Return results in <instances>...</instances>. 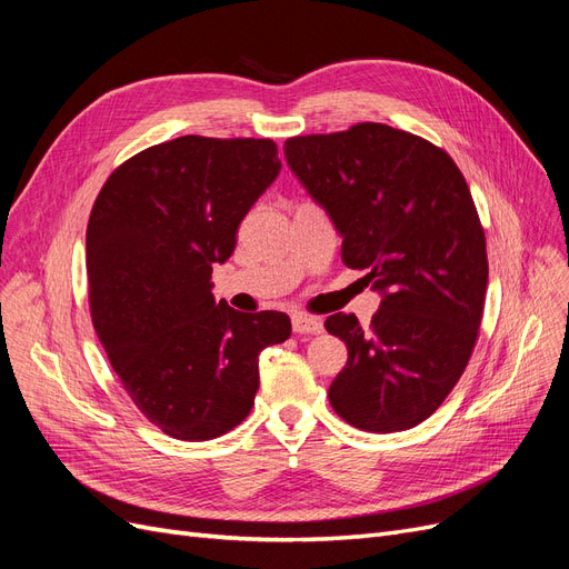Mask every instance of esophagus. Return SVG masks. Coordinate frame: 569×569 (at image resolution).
<instances>
[{
  "mask_svg": "<svg viewBox=\"0 0 569 569\" xmlns=\"http://www.w3.org/2000/svg\"><path fill=\"white\" fill-rule=\"evenodd\" d=\"M291 327H295L297 335H320L322 332V320L316 316L297 313L291 316Z\"/></svg>",
  "mask_w": 569,
  "mask_h": 569,
  "instance_id": "obj_1",
  "label": "esophagus"
}]
</instances>
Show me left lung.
Returning a JSON list of instances; mask_svg holds the SVG:
<instances>
[{"mask_svg": "<svg viewBox=\"0 0 569 569\" xmlns=\"http://www.w3.org/2000/svg\"><path fill=\"white\" fill-rule=\"evenodd\" d=\"M295 176L341 232V261L382 291L368 327L325 320L349 360L330 387L341 420L389 435L427 420L477 343L487 237L460 168L441 147L385 123L289 137Z\"/></svg>", "mask_w": 569, "mask_h": 569, "instance_id": "obj_1", "label": "left lung"}]
</instances>
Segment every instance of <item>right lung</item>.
I'll use <instances>...</instances> for the list:
<instances>
[{"mask_svg": "<svg viewBox=\"0 0 569 569\" xmlns=\"http://www.w3.org/2000/svg\"><path fill=\"white\" fill-rule=\"evenodd\" d=\"M278 144L184 134L120 163L88 222L94 332L142 416L182 441L242 422L258 353L291 335L284 313H239L211 295L213 263L280 173Z\"/></svg>", "mask_w": 569, "mask_h": 569, "instance_id": "add662e5", "label": "right lung"}]
</instances>
